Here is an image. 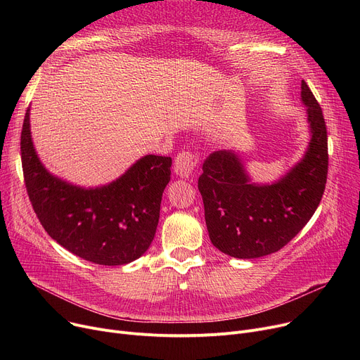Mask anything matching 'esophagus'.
Here are the masks:
<instances>
[{"instance_id": "1", "label": "esophagus", "mask_w": 360, "mask_h": 360, "mask_svg": "<svg viewBox=\"0 0 360 360\" xmlns=\"http://www.w3.org/2000/svg\"><path fill=\"white\" fill-rule=\"evenodd\" d=\"M197 166H198L197 156L193 155L191 151L184 150L175 159V174L179 175L181 178H188L194 172V169Z\"/></svg>"}]
</instances>
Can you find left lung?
Returning a JSON list of instances; mask_svg holds the SVG:
<instances>
[{"mask_svg":"<svg viewBox=\"0 0 360 360\" xmlns=\"http://www.w3.org/2000/svg\"><path fill=\"white\" fill-rule=\"evenodd\" d=\"M311 141L295 167L271 185L250 182L233 151H214L198 178L210 240L235 258L251 259L277 252L309 221L323 198L328 172L327 127L323 109L302 80Z\"/></svg>","mask_w":360,"mask_h":360,"instance_id":"8db88e82","label":"left lung"}]
</instances>
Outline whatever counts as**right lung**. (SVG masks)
I'll use <instances>...</instances> for the list:
<instances>
[{
    "instance_id": "1",
    "label": "right lung",
    "mask_w": 360,
    "mask_h": 360,
    "mask_svg": "<svg viewBox=\"0 0 360 360\" xmlns=\"http://www.w3.org/2000/svg\"><path fill=\"white\" fill-rule=\"evenodd\" d=\"M25 185L33 210L61 247L101 266H122L141 257L155 238L172 159L147 155L117 181L80 188L51 175L37 158L29 109L22 139Z\"/></svg>"
}]
</instances>
